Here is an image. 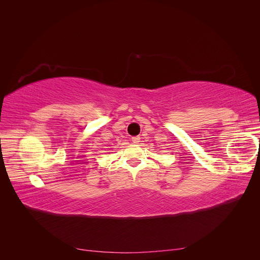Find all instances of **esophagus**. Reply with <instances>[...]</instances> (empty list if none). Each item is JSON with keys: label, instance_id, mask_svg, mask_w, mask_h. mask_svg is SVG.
Here are the masks:
<instances>
[{"label": "esophagus", "instance_id": "obj_1", "mask_svg": "<svg viewBox=\"0 0 260 260\" xmlns=\"http://www.w3.org/2000/svg\"><path fill=\"white\" fill-rule=\"evenodd\" d=\"M131 140H132V142L136 143V144L140 142V138H139V137H133Z\"/></svg>", "mask_w": 260, "mask_h": 260}]
</instances>
